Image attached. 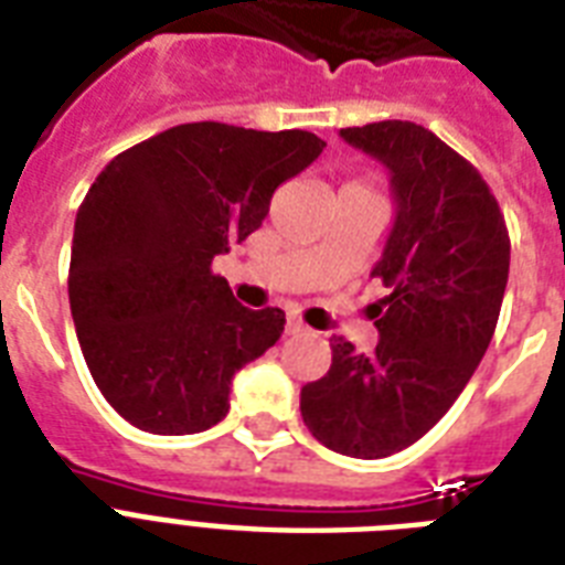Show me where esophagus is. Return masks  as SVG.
<instances>
[{
  "mask_svg": "<svg viewBox=\"0 0 565 565\" xmlns=\"http://www.w3.org/2000/svg\"><path fill=\"white\" fill-rule=\"evenodd\" d=\"M287 334L290 337H299V334H308V326L301 322V319H287Z\"/></svg>",
  "mask_w": 565,
  "mask_h": 565,
  "instance_id": "1",
  "label": "esophagus"
}]
</instances>
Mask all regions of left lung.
Here are the masks:
<instances>
[{"mask_svg": "<svg viewBox=\"0 0 565 565\" xmlns=\"http://www.w3.org/2000/svg\"><path fill=\"white\" fill-rule=\"evenodd\" d=\"M390 170L395 222L372 278L375 352L331 337V370L301 386V419L337 455L377 460L413 446L463 393L499 322L510 237L481 172L434 131L384 119L340 128Z\"/></svg>", "mask_w": 565, "mask_h": 565, "instance_id": "8db88e82", "label": "left lung"}]
</instances>
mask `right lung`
<instances>
[{"label":"right lung","instance_id":"1","mask_svg":"<svg viewBox=\"0 0 565 565\" xmlns=\"http://www.w3.org/2000/svg\"><path fill=\"white\" fill-rule=\"evenodd\" d=\"M326 143L310 131L188 122L117 154L84 195L70 310L93 381L149 434L225 419L231 381L278 343L284 310L243 308L211 264Z\"/></svg>","mask_w":565,"mask_h":565}]
</instances>
